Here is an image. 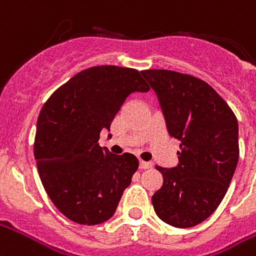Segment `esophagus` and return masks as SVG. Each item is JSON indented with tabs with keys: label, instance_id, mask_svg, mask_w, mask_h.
I'll return each instance as SVG.
<instances>
[{
	"label": "esophagus",
	"instance_id": "34e87169",
	"mask_svg": "<svg viewBox=\"0 0 256 256\" xmlns=\"http://www.w3.org/2000/svg\"><path fill=\"white\" fill-rule=\"evenodd\" d=\"M152 166H153V164L152 162H145V161H141V162H140V169H150Z\"/></svg>",
	"mask_w": 256,
	"mask_h": 256
}]
</instances>
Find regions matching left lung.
<instances>
[{"instance_id": "8db88e82", "label": "left lung", "mask_w": 256, "mask_h": 256, "mask_svg": "<svg viewBox=\"0 0 256 256\" xmlns=\"http://www.w3.org/2000/svg\"><path fill=\"white\" fill-rule=\"evenodd\" d=\"M141 74L157 95L169 136L181 148L177 166H156L164 184L152 198L154 210L173 227L198 226L219 206L236 169V116L219 94L194 76L168 70Z\"/></svg>"}]
</instances>
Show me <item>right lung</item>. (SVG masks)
<instances>
[{
    "instance_id": "1",
    "label": "right lung",
    "mask_w": 256,
    "mask_h": 256,
    "mask_svg": "<svg viewBox=\"0 0 256 256\" xmlns=\"http://www.w3.org/2000/svg\"><path fill=\"white\" fill-rule=\"evenodd\" d=\"M149 90L136 70L98 66L76 74L42 106L34 158L46 192L66 218L95 226L115 214L138 160L100 148L99 136L130 94Z\"/></svg>"
}]
</instances>
